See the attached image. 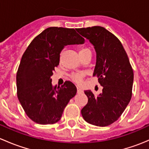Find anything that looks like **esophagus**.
Masks as SVG:
<instances>
[{"label": "esophagus", "mask_w": 149, "mask_h": 149, "mask_svg": "<svg viewBox=\"0 0 149 149\" xmlns=\"http://www.w3.org/2000/svg\"><path fill=\"white\" fill-rule=\"evenodd\" d=\"M77 92L79 93H79H82L83 92V90H82L81 88H79V87H77Z\"/></svg>", "instance_id": "obj_1"}]
</instances>
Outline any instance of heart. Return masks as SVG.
I'll list each match as a JSON object with an SVG mask.
<instances>
[{
  "label": "heart",
  "mask_w": 149,
  "mask_h": 149,
  "mask_svg": "<svg viewBox=\"0 0 149 149\" xmlns=\"http://www.w3.org/2000/svg\"><path fill=\"white\" fill-rule=\"evenodd\" d=\"M88 49H87V48H81V49H80V51H79V52H84V51L88 50ZM84 76V74L82 72H74V73L70 74V78H71V79L75 82V83L80 84H81L82 81H83Z\"/></svg>",
  "instance_id": "1"
}]
</instances>
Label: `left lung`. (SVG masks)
Segmentation results:
<instances>
[{"label": "left lung", "instance_id": "8db88e82", "mask_svg": "<svg viewBox=\"0 0 149 149\" xmlns=\"http://www.w3.org/2000/svg\"><path fill=\"white\" fill-rule=\"evenodd\" d=\"M78 32L88 39L97 52L93 76L98 78L102 93L96 97L84 91L88 103L81 109L87 123L105 127L118 120L130 102L133 84V70L127 53L118 38L102 26L81 28Z\"/></svg>", "mask_w": 149, "mask_h": 149}]
</instances>
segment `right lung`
Returning <instances> with one entry per match:
<instances>
[{
  "instance_id": "add662e5",
  "label": "right lung",
  "mask_w": 149,
  "mask_h": 149,
  "mask_svg": "<svg viewBox=\"0 0 149 149\" xmlns=\"http://www.w3.org/2000/svg\"><path fill=\"white\" fill-rule=\"evenodd\" d=\"M84 41L74 29L49 27L37 35L24 52L16 73L17 97L25 113L34 123L58 122L76 95L77 89L72 82L66 81L61 87L53 88L50 77L59 65L64 46Z\"/></svg>"
}]
</instances>
